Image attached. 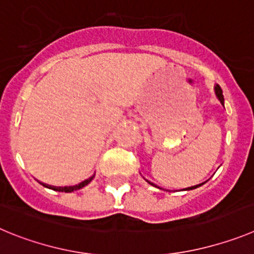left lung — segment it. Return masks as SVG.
I'll list each match as a JSON object with an SVG mask.
<instances>
[{"label": "left lung", "instance_id": "1", "mask_svg": "<svg viewBox=\"0 0 254 254\" xmlns=\"http://www.w3.org/2000/svg\"><path fill=\"white\" fill-rule=\"evenodd\" d=\"M215 95H216V97H218L219 99V101L221 102V105H224V96H223V91H221V88H220V86H219V84H216L215 86ZM149 182V181H148ZM150 185H152V186H155L154 184H152V182H149ZM202 185V184H201ZM201 185H196V186H191V187H187L186 190H193V189H197L198 186H201ZM157 187V186H155ZM159 189V187H158Z\"/></svg>", "mask_w": 254, "mask_h": 254}]
</instances>
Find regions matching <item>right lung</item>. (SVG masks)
I'll use <instances>...</instances> for the list:
<instances>
[{"instance_id":"right-lung-1","label":"right lung","mask_w":254,"mask_h":254,"mask_svg":"<svg viewBox=\"0 0 254 254\" xmlns=\"http://www.w3.org/2000/svg\"><path fill=\"white\" fill-rule=\"evenodd\" d=\"M93 177H95V176L90 177L88 180H86V181L81 182L79 185H76V186H69V187H56V186H49V185H44V184H42V185H43V186L48 187V189L54 190V191H59V192H73V191H77V190L82 189V187L87 186V185L90 184L91 181H92Z\"/></svg>"}]
</instances>
